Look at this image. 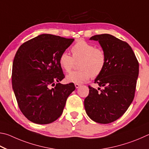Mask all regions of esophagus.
I'll return each mask as SVG.
<instances>
[{"label":"esophagus","instance_id":"esophagus-1","mask_svg":"<svg viewBox=\"0 0 149 149\" xmlns=\"http://www.w3.org/2000/svg\"><path fill=\"white\" fill-rule=\"evenodd\" d=\"M74 86H75V88H79L80 86V85L79 84H75Z\"/></svg>","mask_w":149,"mask_h":149}]
</instances>
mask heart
I'll list each match as a JSON object with an SVG mask.
<instances>
[{"label":"heart","mask_w":149,"mask_h":149,"mask_svg":"<svg viewBox=\"0 0 149 149\" xmlns=\"http://www.w3.org/2000/svg\"><path fill=\"white\" fill-rule=\"evenodd\" d=\"M72 57L63 52L59 57V65L65 72H69L74 65V61L80 59L79 64L80 70L67 75L68 82L82 84L89 80L92 76L100 75L105 68L106 56L103 50L96 48L93 44L83 40L77 41L72 47Z\"/></svg>","instance_id":"heart-1"}]
</instances>
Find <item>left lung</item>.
<instances>
[{
    "mask_svg": "<svg viewBox=\"0 0 149 149\" xmlns=\"http://www.w3.org/2000/svg\"><path fill=\"white\" fill-rule=\"evenodd\" d=\"M98 41L106 56V64L94 83L103 90L89 86L84 100L88 116L95 122L109 124L121 117L134 98L139 63L128 44L109 34L92 36ZM99 90V89H98Z\"/></svg>",
    "mask_w": 149,
    "mask_h": 149,
    "instance_id": "obj_1",
    "label": "left lung"
}]
</instances>
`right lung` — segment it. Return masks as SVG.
Wrapping results in <instances>:
<instances>
[{
  "instance_id": "add662e5",
  "label": "right lung",
  "mask_w": 149,
  "mask_h": 149,
  "mask_svg": "<svg viewBox=\"0 0 149 149\" xmlns=\"http://www.w3.org/2000/svg\"><path fill=\"white\" fill-rule=\"evenodd\" d=\"M73 41L42 34L23 43L15 54L13 90L21 111L33 123L48 124L56 120L75 90L73 83L59 82L65 78L59 57Z\"/></svg>"
}]
</instances>
